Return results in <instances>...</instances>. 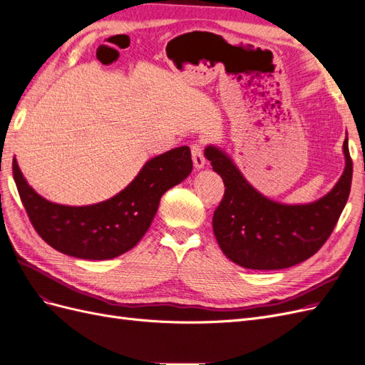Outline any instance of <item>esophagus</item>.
I'll return each instance as SVG.
<instances>
[{"label":"esophagus","instance_id":"34e87169","mask_svg":"<svg viewBox=\"0 0 365 365\" xmlns=\"http://www.w3.org/2000/svg\"><path fill=\"white\" fill-rule=\"evenodd\" d=\"M192 158H193L195 169H202L205 165L204 149H202L200 143H195V145H192Z\"/></svg>","mask_w":365,"mask_h":365}]
</instances>
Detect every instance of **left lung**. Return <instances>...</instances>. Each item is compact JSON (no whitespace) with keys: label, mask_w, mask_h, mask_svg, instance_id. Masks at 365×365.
<instances>
[{"label":"left lung","mask_w":365,"mask_h":365,"mask_svg":"<svg viewBox=\"0 0 365 365\" xmlns=\"http://www.w3.org/2000/svg\"><path fill=\"white\" fill-rule=\"evenodd\" d=\"M346 168L326 196L288 205L268 200L244 178L225 152L207 146L205 157L224 180L225 193L213 215V231L225 256L248 269H283L302 263L324 245L349 200L353 163L349 140Z\"/></svg>","instance_id":"obj_1"}]
</instances>
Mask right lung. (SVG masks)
<instances>
[{
  "instance_id": "obj_1",
  "label": "right lung",
  "mask_w": 365,
  "mask_h": 365,
  "mask_svg": "<svg viewBox=\"0 0 365 365\" xmlns=\"http://www.w3.org/2000/svg\"><path fill=\"white\" fill-rule=\"evenodd\" d=\"M190 148L149 160L126 189L111 200L70 207L43 200L27 184L14 160V180L30 222L50 247L86 260L114 259L134 248L149 230L161 196L190 175Z\"/></svg>"
}]
</instances>
